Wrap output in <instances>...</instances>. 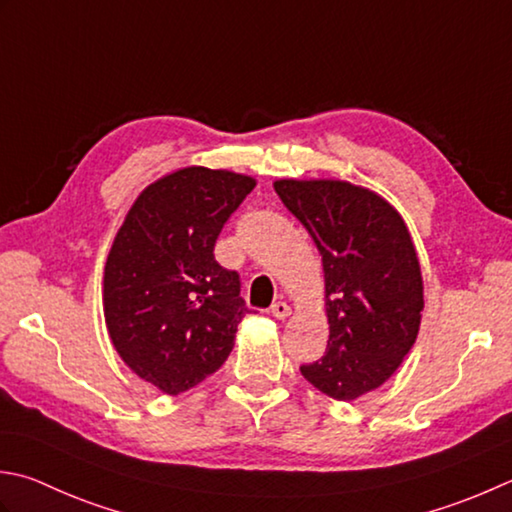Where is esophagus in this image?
<instances>
[{"instance_id":"34e87169","label":"esophagus","mask_w":512,"mask_h":512,"mask_svg":"<svg viewBox=\"0 0 512 512\" xmlns=\"http://www.w3.org/2000/svg\"><path fill=\"white\" fill-rule=\"evenodd\" d=\"M270 315L277 319H286L290 315V306L286 302H275L273 306H270Z\"/></svg>"}]
</instances>
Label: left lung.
Returning <instances> with one entry per match:
<instances>
[{
  "label": "left lung",
  "instance_id": "8db88e82",
  "mask_svg": "<svg viewBox=\"0 0 512 512\" xmlns=\"http://www.w3.org/2000/svg\"><path fill=\"white\" fill-rule=\"evenodd\" d=\"M284 206L322 255L328 348L302 375L324 395L353 402L382 386L413 348L424 284L402 215L384 197L339 179H279Z\"/></svg>",
  "mask_w": 512,
  "mask_h": 512
}]
</instances>
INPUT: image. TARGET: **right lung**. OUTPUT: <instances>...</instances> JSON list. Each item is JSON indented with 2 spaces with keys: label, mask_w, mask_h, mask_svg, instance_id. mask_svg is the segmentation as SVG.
Here are the masks:
<instances>
[{
  "label": "right lung",
  "mask_w": 512,
  "mask_h": 512,
  "mask_svg": "<svg viewBox=\"0 0 512 512\" xmlns=\"http://www.w3.org/2000/svg\"><path fill=\"white\" fill-rule=\"evenodd\" d=\"M253 188V177L230 170L179 168L142 190L110 246V342L135 375L166 395L213 375L250 313L239 275L219 266L213 250Z\"/></svg>",
  "instance_id": "obj_1"
}]
</instances>
